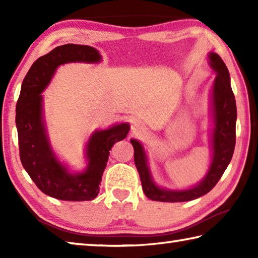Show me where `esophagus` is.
I'll return each instance as SVG.
<instances>
[{"mask_svg":"<svg viewBox=\"0 0 258 258\" xmlns=\"http://www.w3.org/2000/svg\"><path fill=\"white\" fill-rule=\"evenodd\" d=\"M131 131H132V134L139 135L143 133L146 131V125L141 120H133L132 125H131Z\"/></svg>","mask_w":258,"mask_h":258,"instance_id":"34e87169","label":"esophagus"}]
</instances>
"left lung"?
<instances>
[{
  "mask_svg": "<svg viewBox=\"0 0 258 258\" xmlns=\"http://www.w3.org/2000/svg\"><path fill=\"white\" fill-rule=\"evenodd\" d=\"M209 66L216 73L211 91V112L213 128L211 131L212 159L206 175L197 184L183 190H172L159 186L155 182L148 166V157L142 143L132 139L134 163L137 166L142 189L148 198L155 202L181 203L190 202L208 194L223 175L232 159L235 146V121L237 106L231 89L230 74L224 61L215 52H209Z\"/></svg>",
  "mask_w": 258,
  "mask_h": 258,
  "instance_id": "left-lung-1",
  "label": "left lung"
}]
</instances>
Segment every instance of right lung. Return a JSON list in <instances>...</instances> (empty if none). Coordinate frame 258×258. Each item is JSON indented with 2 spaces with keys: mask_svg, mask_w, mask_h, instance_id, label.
I'll return each mask as SVG.
<instances>
[{
  "mask_svg": "<svg viewBox=\"0 0 258 258\" xmlns=\"http://www.w3.org/2000/svg\"><path fill=\"white\" fill-rule=\"evenodd\" d=\"M101 59L99 51L89 45L56 46L35 61L21 84L16 106L21 164L38 189L55 199L85 202L97 197L109 150L116 142L125 139L130 131L128 123L113 124L107 130H95L84 149L86 168L77 173L69 171L51 147L43 113L42 92L61 64L98 63Z\"/></svg>",
  "mask_w": 258,
  "mask_h": 258,
  "instance_id": "add662e5",
  "label": "right lung"
}]
</instances>
